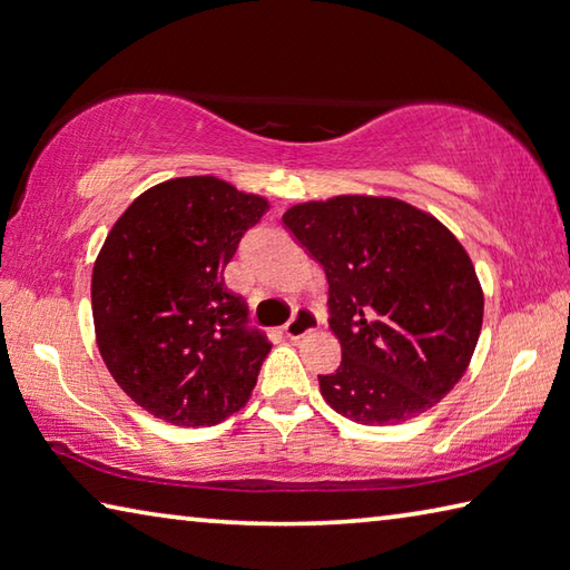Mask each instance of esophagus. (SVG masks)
Here are the masks:
<instances>
[{"label": "esophagus", "instance_id": "obj_1", "mask_svg": "<svg viewBox=\"0 0 570 570\" xmlns=\"http://www.w3.org/2000/svg\"><path fill=\"white\" fill-rule=\"evenodd\" d=\"M317 327H320V317L315 313H309V309H297L293 320L285 325V335L289 340H299V337H305L307 332H313Z\"/></svg>", "mask_w": 570, "mask_h": 570}]
</instances>
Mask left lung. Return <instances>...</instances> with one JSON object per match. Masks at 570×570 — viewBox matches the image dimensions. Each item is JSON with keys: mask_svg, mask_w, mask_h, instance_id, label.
I'll use <instances>...</instances> for the list:
<instances>
[{"mask_svg": "<svg viewBox=\"0 0 570 570\" xmlns=\"http://www.w3.org/2000/svg\"><path fill=\"white\" fill-rule=\"evenodd\" d=\"M283 225L327 275L342 347L320 392L357 424L419 416L464 377L484 320L466 250L410 203L337 196L293 206Z\"/></svg>", "mask_w": 570, "mask_h": 570, "instance_id": "obj_1", "label": "left lung"}]
</instances>
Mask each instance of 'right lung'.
<instances>
[{"mask_svg":"<svg viewBox=\"0 0 570 570\" xmlns=\"http://www.w3.org/2000/svg\"><path fill=\"white\" fill-rule=\"evenodd\" d=\"M271 208L213 176L138 196L96 257V342L116 384L178 426H213L248 402L271 352L223 271Z\"/></svg>","mask_w":570,"mask_h":570,"instance_id":"1","label":"right lung"}]
</instances>
